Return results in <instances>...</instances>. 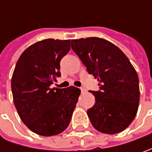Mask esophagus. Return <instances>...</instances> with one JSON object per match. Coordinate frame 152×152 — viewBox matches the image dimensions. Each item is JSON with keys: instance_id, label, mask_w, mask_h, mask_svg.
Returning a JSON list of instances; mask_svg holds the SVG:
<instances>
[{"instance_id": "34e87169", "label": "esophagus", "mask_w": 152, "mask_h": 152, "mask_svg": "<svg viewBox=\"0 0 152 152\" xmlns=\"http://www.w3.org/2000/svg\"><path fill=\"white\" fill-rule=\"evenodd\" d=\"M80 90H81V92H82V93H85V91H86V90H85L84 87H81V88H80Z\"/></svg>"}]
</instances>
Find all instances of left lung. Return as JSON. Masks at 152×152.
I'll return each mask as SVG.
<instances>
[{"label": "left lung", "instance_id": "left-lung-1", "mask_svg": "<svg viewBox=\"0 0 152 152\" xmlns=\"http://www.w3.org/2000/svg\"><path fill=\"white\" fill-rule=\"evenodd\" d=\"M71 46L99 81L100 91H91L95 105L87 114L98 131L113 134L124 130L134 119L140 102L139 78L124 53L104 39H72Z\"/></svg>", "mask_w": 152, "mask_h": 152}]
</instances>
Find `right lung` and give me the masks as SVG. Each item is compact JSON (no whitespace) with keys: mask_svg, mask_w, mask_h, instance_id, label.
<instances>
[{"mask_svg":"<svg viewBox=\"0 0 152 152\" xmlns=\"http://www.w3.org/2000/svg\"><path fill=\"white\" fill-rule=\"evenodd\" d=\"M70 39H47L30 45L17 61L12 78L13 102L23 123L34 133L56 135L69 125L80 90L50 85L61 76L60 61Z\"/></svg>","mask_w":152,"mask_h":152,"instance_id":"right-lung-1","label":"right lung"}]
</instances>
